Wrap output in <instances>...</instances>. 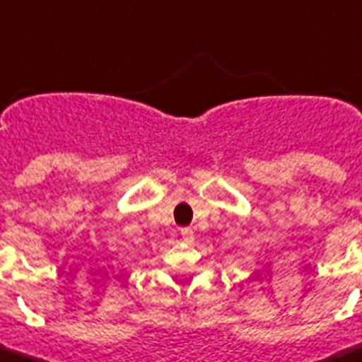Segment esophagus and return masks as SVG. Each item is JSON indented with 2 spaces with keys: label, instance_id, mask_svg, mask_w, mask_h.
<instances>
[{
  "label": "esophagus",
  "instance_id": "34e87169",
  "mask_svg": "<svg viewBox=\"0 0 362 362\" xmlns=\"http://www.w3.org/2000/svg\"><path fill=\"white\" fill-rule=\"evenodd\" d=\"M180 234H182V238L185 239V241H192V235H194V232H192V228L185 227V228H182Z\"/></svg>",
  "mask_w": 362,
  "mask_h": 362
}]
</instances>
